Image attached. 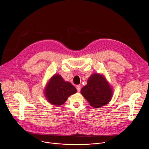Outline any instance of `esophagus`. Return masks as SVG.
<instances>
[{
	"label": "esophagus",
	"instance_id": "esophagus-1",
	"mask_svg": "<svg viewBox=\"0 0 149 149\" xmlns=\"http://www.w3.org/2000/svg\"><path fill=\"white\" fill-rule=\"evenodd\" d=\"M76 88H77L78 92H80V91H81V86H79V85H78V86L76 87Z\"/></svg>",
	"mask_w": 149,
	"mask_h": 149
}]
</instances>
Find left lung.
<instances>
[{"label": "left lung", "instance_id": "1", "mask_svg": "<svg viewBox=\"0 0 149 149\" xmlns=\"http://www.w3.org/2000/svg\"><path fill=\"white\" fill-rule=\"evenodd\" d=\"M81 93L94 108L107 104L112 97V90L103 76L94 74L88 78L87 84L81 90Z\"/></svg>", "mask_w": 149, "mask_h": 149}]
</instances>
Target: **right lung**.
<instances>
[{
  "mask_svg": "<svg viewBox=\"0 0 149 149\" xmlns=\"http://www.w3.org/2000/svg\"><path fill=\"white\" fill-rule=\"evenodd\" d=\"M76 92V88L70 82H65L61 75H55L47 86L45 94L50 103L59 106L64 103L70 95Z\"/></svg>",
  "mask_w": 149,
  "mask_h": 149,
  "instance_id": "right-lung-1",
  "label": "right lung"
}]
</instances>
